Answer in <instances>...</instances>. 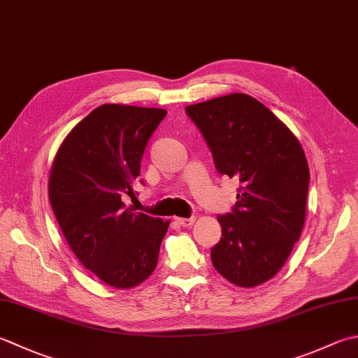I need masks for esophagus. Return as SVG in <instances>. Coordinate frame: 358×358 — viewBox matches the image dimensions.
Here are the masks:
<instances>
[{"mask_svg": "<svg viewBox=\"0 0 358 358\" xmlns=\"http://www.w3.org/2000/svg\"><path fill=\"white\" fill-rule=\"evenodd\" d=\"M177 222L180 223L181 227H191V225H194V222H195V217H189V219H177Z\"/></svg>", "mask_w": 358, "mask_h": 358, "instance_id": "esophagus-1", "label": "esophagus"}]
</instances>
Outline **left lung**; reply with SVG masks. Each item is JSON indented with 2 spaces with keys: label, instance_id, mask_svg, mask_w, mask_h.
<instances>
[{
  "label": "left lung",
  "instance_id": "1",
  "mask_svg": "<svg viewBox=\"0 0 358 358\" xmlns=\"http://www.w3.org/2000/svg\"><path fill=\"white\" fill-rule=\"evenodd\" d=\"M215 169L241 181L233 213L219 215L211 250L220 275L239 287L267 282L282 268L306 220L310 172L292 130L255 97L233 93L187 105Z\"/></svg>",
  "mask_w": 358,
  "mask_h": 358
}]
</instances>
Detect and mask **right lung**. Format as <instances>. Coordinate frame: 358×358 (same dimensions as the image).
I'll return each mask as SVG.
<instances>
[{
  "mask_svg": "<svg viewBox=\"0 0 358 358\" xmlns=\"http://www.w3.org/2000/svg\"><path fill=\"white\" fill-rule=\"evenodd\" d=\"M167 111L103 103L60 144L49 173V201L63 236L102 282L131 289L158 264L171 220L125 208L124 194L141 171L145 145Z\"/></svg>",
  "mask_w": 358,
  "mask_h": 358,
  "instance_id": "right-lung-1",
  "label": "right lung"
}]
</instances>
